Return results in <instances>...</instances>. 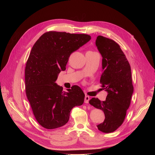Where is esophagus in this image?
Wrapping results in <instances>:
<instances>
[{
  "label": "esophagus",
  "mask_w": 155,
  "mask_h": 155,
  "mask_svg": "<svg viewBox=\"0 0 155 155\" xmlns=\"http://www.w3.org/2000/svg\"><path fill=\"white\" fill-rule=\"evenodd\" d=\"M89 100H90V97H89V96L86 95V96L85 97V104H88Z\"/></svg>",
  "instance_id": "esophagus-1"
}]
</instances>
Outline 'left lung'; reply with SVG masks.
Instances as JSON below:
<instances>
[{"label": "left lung", "mask_w": 155, "mask_h": 155, "mask_svg": "<svg viewBox=\"0 0 155 155\" xmlns=\"http://www.w3.org/2000/svg\"><path fill=\"white\" fill-rule=\"evenodd\" d=\"M95 45L102 56L100 82L108 94L104 101L94 97L89 104L104 112V122L97 127L99 131L109 133L123 123L131 104L134 91L131 70L124 53L114 41L98 36Z\"/></svg>", "instance_id": "8db88e82"}]
</instances>
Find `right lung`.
Listing matches in <instances>:
<instances>
[{"mask_svg": "<svg viewBox=\"0 0 155 155\" xmlns=\"http://www.w3.org/2000/svg\"><path fill=\"white\" fill-rule=\"evenodd\" d=\"M90 35L49 31L32 46L25 68L26 94L38 123L48 129L66 124L70 111L82 105L85 94L77 85L68 92L55 82L66 70L70 54L91 40Z\"/></svg>", "mask_w": 155, "mask_h": 155, "instance_id": "1", "label": "right lung"}]
</instances>
